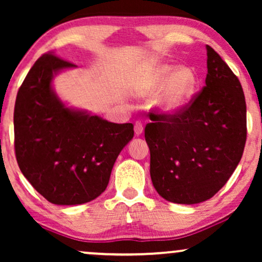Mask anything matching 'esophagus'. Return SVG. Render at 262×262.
Returning <instances> with one entry per match:
<instances>
[{
	"label": "esophagus",
	"instance_id": "34e87169",
	"mask_svg": "<svg viewBox=\"0 0 262 262\" xmlns=\"http://www.w3.org/2000/svg\"><path fill=\"white\" fill-rule=\"evenodd\" d=\"M135 134H136V136H141L143 134V124L141 123V121H136Z\"/></svg>",
	"mask_w": 262,
	"mask_h": 262
}]
</instances>
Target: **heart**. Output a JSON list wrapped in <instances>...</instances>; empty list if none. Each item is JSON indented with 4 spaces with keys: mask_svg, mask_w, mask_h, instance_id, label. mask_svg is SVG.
<instances>
[{
    "mask_svg": "<svg viewBox=\"0 0 262 262\" xmlns=\"http://www.w3.org/2000/svg\"><path fill=\"white\" fill-rule=\"evenodd\" d=\"M199 75L191 66L178 68L170 63H155L148 67L137 81L143 93H157L154 105L166 116L180 113L194 98Z\"/></svg>",
    "mask_w": 262,
    "mask_h": 262,
    "instance_id": "heart-1",
    "label": "heart"
}]
</instances>
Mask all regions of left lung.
I'll return each instance as SVG.
<instances>
[{
  "label": "left lung",
  "instance_id": "obj_1",
  "mask_svg": "<svg viewBox=\"0 0 262 262\" xmlns=\"http://www.w3.org/2000/svg\"><path fill=\"white\" fill-rule=\"evenodd\" d=\"M205 87L175 116L152 114L145 126L150 177L168 202L193 205L212 198L234 173L247 138L243 89L206 45Z\"/></svg>",
  "mask_w": 262,
  "mask_h": 262
}]
</instances>
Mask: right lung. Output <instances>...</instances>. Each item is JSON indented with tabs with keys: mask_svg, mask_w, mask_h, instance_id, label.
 <instances>
[{
	"mask_svg": "<svg viewBox=\"0 0 262 262\" xmlns=\"http://www.w3.org/2000/svg\"><path fill=\"white\" fill-rule=\"evenodd\" d=\"M74 68L53 55L41 56L21 84L14 110L20 170L56 205L84 204L105 192L118 155L134 138L131 123H111L59 98L53 80Z\"/></svg>",
	"mask_w": 262,
	"mask_h": 262,
	"instance_id": "1",
	"label": "right lung"
}]
</instances>
